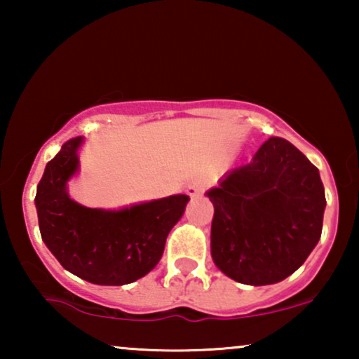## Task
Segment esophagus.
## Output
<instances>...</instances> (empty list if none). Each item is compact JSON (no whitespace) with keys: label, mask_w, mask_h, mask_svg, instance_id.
Returning a JSON list of instances; mask_svg holds the SVG:
<instances>
[{"label":"esophagus","mask_w":359,"mask_h":359,"mask_svg":"<svg viewBox=\"0 0 359 359\" xmlns=\"http://www.w3.org/2000/svg\"><path fill=\"white\" fill-rule=\"evenodd\" d=\"M201 193H203V186H201L198 181H191V183L186 186V194L191 196V198H196V196H199Z\"/></svg>","instance_id":"1"}]
</instances>
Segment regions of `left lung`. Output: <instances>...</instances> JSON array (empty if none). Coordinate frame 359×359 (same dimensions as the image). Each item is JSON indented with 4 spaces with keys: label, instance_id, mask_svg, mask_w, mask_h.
Returning <instances> with one entry per match:
<instances>
[{
    "label": "left lung",
    "instance_id": "obj_1",
    "mask_svg": "<svg viewBox=\"0 0 359 359\" xmlns=\"http://www.w3.org/2000/svg\"><path fill=\"white\" fill-rule=\"evenodd\" d=\"M205 194L214 204L210 255L237 283L283 281L320 240L327 204L320 175L281 137L264 142L250 163L230 170Z\"/></svg>",
    "mask_w": 359,
    "mask_h": 359
}]
</instances>
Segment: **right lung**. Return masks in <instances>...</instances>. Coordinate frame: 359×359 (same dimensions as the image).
<instances>
[{"instance_id": "right-lung-1", "label": "right lung", "mask_w": 359, "mask_h": 359, "mask_svg": "<svg viewBox=\"0 0 359 359\" xmlns=\"http://www.w3.org/2000/svg\"><path fill=\"white\" fill-rule=\"evenodd\" d=\"M75 137L48 161L39 181L36 209L43 243L67 271L101 286H122L158 264L170 230L184 214L189 196L134 204L119 210L91 209L68 194L80 168Z\"/></svg>"}]
</instances>
